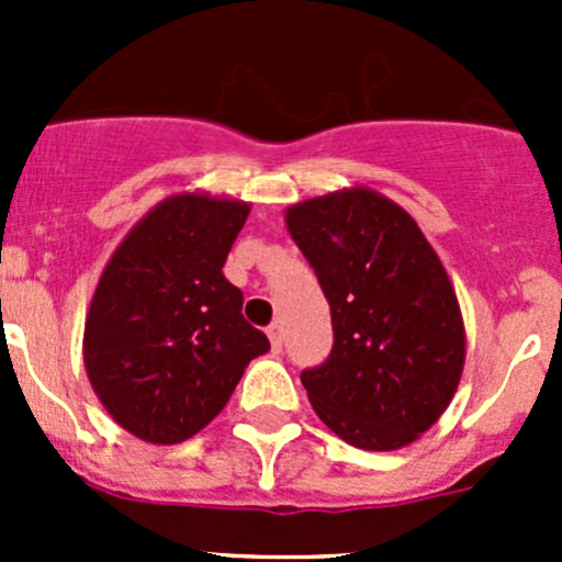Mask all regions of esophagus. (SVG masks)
Here are the masks:
<instances>
[{
  "label": "esophagus",
  "instance_id": "34e87169",
  "mask_svg": "<svg viewBox=\"0 0 562 562\" xmlns=\"http://www.w3.org/2000/svg\"><path fill=\"white\" fill-rule=\"evenodd\" d=\"M266 334H269V342H271V348H274V350H280V348H282V337H285V334H282V326H280V323H271V326H269V331H266Z\"/></svg>",
  "mask_w": 562,
  "mask_h": 562
}]
</instances>
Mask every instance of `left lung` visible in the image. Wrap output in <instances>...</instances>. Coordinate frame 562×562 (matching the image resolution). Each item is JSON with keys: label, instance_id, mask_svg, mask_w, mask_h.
<instances>
[{"label": "left lung", "instance_id": "left-lung-1", "mask_svg": "<svg viewBox=\"0 0 562 562\" xmlns=\"http://www.w3.org/2000/svg\"><path fill=\"white\" fill-rule=\"evenodd\" d=\"M285 223L331 307V353L302 372L315 413L356 449L413 443L443 416L464 367L462 313L438 252L405 209L367 187L293 203Z\"/></svg>", "mask_w": 562, "mask_h": 562}]
</instances>
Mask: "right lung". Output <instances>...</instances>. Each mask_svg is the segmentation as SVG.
<instances>
[{
  "label": "right lung",
  "mask_w": 562,
  "mask_h": 562,
  "mask_svg": "<svg viewBox=\"0 0 562 562\" xmlns=\"http://www.w3.org/2000/svg\"><path fill=\"white\" fill-rule=\"evenodd\" d=\"M247 214L245 201L179 192L135 223L103 269L83 364L113 422L146 443L201 432L269 350L223 274Z\"/></svg>",
  "instance_id": "obj_1"
}]
</instances>
